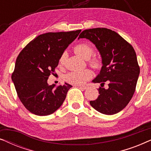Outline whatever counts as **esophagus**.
Returning a JSON list of instances; mask_svg holds the SVG:
<instances>
[{"label": "esophagus", "instance_id": "esophagus-1", "mask_svg": "<svg viewBox=\"0 0 151 151\" xmlns=\"http://www.w3.org/2000/svg\"><path fill=\"white\" fill-rule=\"evenodd\" d=\"M78 86L80 88V89H82V90H85V89H86V88H87V86H80V85H78Z\"/></svg>", "mask_w": 151, "mask_h": 151}]
</instances>
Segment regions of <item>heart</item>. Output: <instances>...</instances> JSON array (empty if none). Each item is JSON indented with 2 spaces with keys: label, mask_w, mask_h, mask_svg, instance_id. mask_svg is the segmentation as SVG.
<instances>
[{
  "label": "heart",
  "mask_w": 151,
  "mask_h": 151,
  "mask_svg": "<svg viewBox=\"0 0 151 151\" xmlns=\"http://www.w3.org/2000/svg\"><path fill=\"white\" fill-rule=\"evenodd\" d=\"M73 51L82 58L88 60V63L91 67L94 69H99L102 66V60L97 56H91L93 53V48L90 44L81 42L76 45L73 47ZM65 55H62L60 58V63L63 64ZM92 77V72L90 69H84L79 71L70 72L66 76V80L69 83L80 85L83 84Z\"/></svg>",
  "instance_id": "b5f03b06"
}]
</instances>
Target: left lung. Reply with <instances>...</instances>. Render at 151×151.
I'll list each match as a JSON object with an SVG mask.
<instances>
[{
	"label": "left lung",
	"instance_id": "8db88e82",
	"mask_svg": "<svg viewBox=\"0 0 151 151\" xmlns=\"http://www.w3.org/2000/svg\"><path fill=\"white\" fill-rule=\"evenodd\" d=\"M79 38L91 41L102 59L100 73L93 80L100 83V95L96 100L90 101V104L103 114L117 113L131 101L139 75L133 47L117 33L106 28L84 30ZM105 83L108 84L107 89L104 88Z\"/></svg>",
	"mask_w": 151,
	"mask_h": 151
}]
</instances>
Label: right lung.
Masks as SVG:
<instances>
[{"label":"right lung","instance_id":"add662e5","mask_svg":"<svg viewBox=\"0 0 151 151\" xmlns=\"http://www.w3.org/2000/svg\"><path fill=\"white\" fill-rule=\"evenodd\" d=\"M81 30L49 32L29 42L20 51L12 74L17 95L24 107L40 116L49 115L58 109L71 85H49L64 51L77 38Z\"/></svg>","mask_w":151,"mask_h":151}]
</instances>
